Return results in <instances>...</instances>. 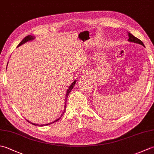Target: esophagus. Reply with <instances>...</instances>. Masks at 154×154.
<instances>
[{"instance_id": "esophagus-1", "label": "esophagus", "mask_w": 154, "mask_h": 154, "mask_svg": "<svg viewBox=\"0 0 154 154\" xmlns=\"http://www.w3.org/2000/svg\"><path fill=\"white\" fill-rule=\"evenodd\" d=\"M90 75L89 72L88 71H85L84 72H83V73L81 74V76L83 78H87V77H89Z\"/></svg>"}]
</instances>
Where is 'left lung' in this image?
<instances>
[{
    "label": "left lung",
    "mask_w": 154,
    "mask_h": 154,
    "mask_svg": "<svg viewBox=\"0 0 154 154\" xmlns=\"http://www.w3.org/2000/svg\"><path fill=\"white\" fill-rule=\"evenodd\" d=\"M128 37H129V39L128 40L129 42H134V43H136V44H138L143 45V46H144V44H143V43L141 40H139L138 38H136L135 36H134V35L130 34V32H128Z\"/></svg>",
    "instance_id": "obj_1"
}]
</instances>
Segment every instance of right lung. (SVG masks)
Masks as SVG:
<instances>
[{"mask_svg":"<svg viewBox=\"0 0 154 154\" xmlns=\"http://www.w3.org/2000/svg\"><path fill=\"white\" fill-rule=\"evenodd\" d=\"M34 39H35V37L34 36H33V35H27L26 37H25L24 39H23V40L21 41V42L19 44H18V45L17 47H19V46H20L21 45H22V44H24V43H26V42H29V41H31V40H33ZM8 65V64H7ZM75 83H76V80H75L73 83H71V85L69 86V89H68V90L67 91V93H66V96H65V107H64V110H63V114L64 113V112H65V109H66V102H67V97H68V95H69V94L70 93V92L71 91V90L73 89V87L75 86ZM63 114H61V117L63 116ZM60 117V118H61ZM60 118H59V119H57V120H55V121H54V122H51V123H49V124H40V125H39V124H34V123H32V122H30V121H28V120H26L28 122H30V123H31V124H33V125H35V126H46V125H48V124H52V123H54V122H57V121H58L59 120V119H60Z\"/></svg>","mask_w":154,"mask_h":154,"instance_id":"1","label":"right lung"}]
</instances>
